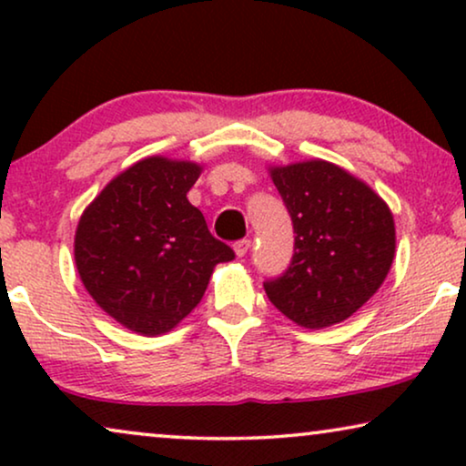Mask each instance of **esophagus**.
<instances>
[{
	"instance_id": "34e87169",
	"label": "esophagus",
	"mask_w": 466,
	"mask_h": 466,
	"mask_svg": "<svg viewBox=\"0 0 466 466\" xmlns=\"http://www.w3.org/2000/svg\"><path fill=\"white\" fill-rule=\"evenodd\" d=\"M250 246H252L250 239H239V241H235V244H233V250L241 258V257H246L248 250H250Z\"/></svg>"
}]
</instances>
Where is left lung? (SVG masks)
<instances>
[{"label":"left lung","mask_w":466,"mask_h":466,"mask_svg":"<svg viewBox=\"0 0 466 466\" xmlns=\"http://www.w3.org/2000/svg\"><path fill=\"white\" fill-rule=\"evenodd\" d=\"M295 228V254L282 276L263 284L292 322L324 329L371 299L390 271V208L365 182L329 161L271 167Z\"/></svg>","instance_id":"8db88e82"}]
</instances>
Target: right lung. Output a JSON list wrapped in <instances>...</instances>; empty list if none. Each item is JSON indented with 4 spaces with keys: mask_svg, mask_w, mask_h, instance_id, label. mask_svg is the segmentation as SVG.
Returning a JSON list of instances; mask_svg holds the SVG:
<instances>
[{
    "mask_svg": "<svg viewBox=\"0 0 466 466\" xmlns=\"http://www.w3.org/2000/svg\"><path fill=\"white\" fill-rule=\"evenodd\" d=\"M201 167L148 157L118 174L80 216L74 257L95 303L139 335H161L201 301L214 267L235 258L187 193Z\"/></svg>",
    "mask_w": 466,
    "mask_h": 466,
    "instance_id": "1",
    "label": "right lung"
}]
</instances>
